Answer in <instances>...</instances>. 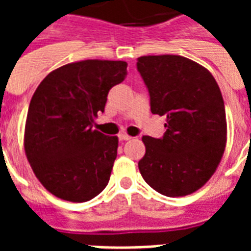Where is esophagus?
<instances>
[{"instance_id": "1", "label": "esophagus", "mask_w": 251, "mask_h": 251, "mask_svg": "<svg viewBox=\"0 0 251 251\" xmlns=\"http://www.w3.org/2000/svg\"><path fill=\"white\" fill-rule=\"evenodd\" d=\"M118 139H120L121 142H126V141H130V139H131V137L126 135V134H120V135H118Z\"/></svg>"}]
</instances>
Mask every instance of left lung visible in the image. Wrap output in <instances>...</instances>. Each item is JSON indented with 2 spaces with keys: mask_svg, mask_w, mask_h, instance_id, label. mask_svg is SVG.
Returning a JSON list of instances; mask_svg holds the SVG:
<instances>
[{
  "mask_svg": "<svg viewBox=\"0 0 251 251\" xmlns=\"http://www.w3.org/2000/svg\"><path fill=\"white\" fill-rule=\"evenodd\" d=\"M137 69L149 90L151 112L167 116L163 138H142L146 153L139 172L160 194H191L214 175L226 150L220 88L207 69L181 56L139 57Z\"/></svg>",
  "mask_w": 251,
  "mask_h": 251,
  "instance_id": "8db88e82",
  "label": "left lung"
}]
</instances>
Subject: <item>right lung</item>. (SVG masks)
I'll return each mask as SVG.
<instances>
[{
    "instance_id": "add662e5",
    "label": "right lung",
    "mask_w": 251,
    "mask_h": 251,
    "mask_svg": "<svg viewBox=\"0 0 251 251\" xmlns=\"http://www.w3.org/2000/svg\"><path fill=\"white\" fill-rule=\"evenodd\" d=\"M125 61L86 60L49 73L27 113L25 150L41 185L70 202H87L109 182L118 138L94 130L108 92L125 79Z\"/></svg>"
}]
</instances>
